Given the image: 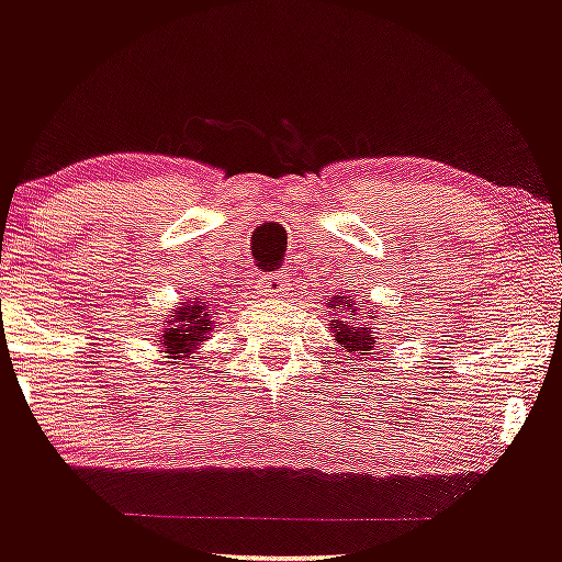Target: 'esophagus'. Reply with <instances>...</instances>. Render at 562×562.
Here are the masks:
<instances>
[{"label":"esophagus","instance_id":"obj_1","mask_svg":"<svg viewBox=\"0 0 562 562\" xmlns=\"http://www.w3.org/2000/svg\"><path fill=\"white\" fill-rule=\"evenodd\" d=\"M290 277L285 272H269L261 274L259 280V293L267 299H288L290 295Z\"/></svg>","mask_w":562,"mask_h":562}]
</instances>
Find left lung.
I'll use <instances>...</instances> for the list:
<instances>
[{"mask_svg": "<svg viewBox=\"0 0 562 562\" xmlns=\"http://www.w3.org/2000/svg\"><path fill=\"white\" fill-rule=\"evenodd\" d=\"M327 306L335 308V317L330 319L333 322V338L338 340L340 346H344V351H348V357H357V359H370L372 348H375V335H372V330L375 327L367 325V319L359 317V308L353 306L351 295H340V299H335L327 303ZM338 307H351L352 312L348 315H340L337 312ZM345 312V313H346ZM378 319V317H375Z\"/></svg>", "mask_w": 562, "mask_h": 562, "instance_id": "8db88e82", "label": "left lung"}]
</instances>
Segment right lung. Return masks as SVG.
I'll return each mask as SVG.
<instances>
[{"mask_svg":"<svg viewBox=\"0 0 562 562\" xmlns=\"http://www.w3.org/2000/svg\"><path fill=\"white\" fill-rule=\"evenodd\" d=\"M211 314L214 312H211V306L203 299L184 301L182 306L171 312L169 325L164 327L158 346L164 348V353H169L171 359L190 357V353L203 344L205 335L214 330Z\"/></svg>","mask_w":562,"mask_h":562,"instance_id":"1","label":"right lung"}]
</instances>
